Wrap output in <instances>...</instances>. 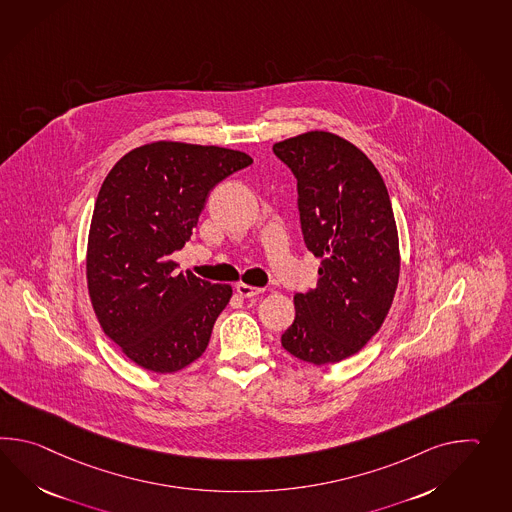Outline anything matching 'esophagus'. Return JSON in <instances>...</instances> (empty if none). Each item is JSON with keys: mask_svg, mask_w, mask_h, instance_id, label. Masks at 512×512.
<instances>
[{"mask_svg": "<svg viewBox=\"0 0 512 512\" xmlns=\"http://www.w3.org/2000/svg\"><path fill=\"white\" fill-rule=\"evenodd\" d=\"M235 290H237V294H239L240 297H255L264 292L262 288H255V286H250V284L246 283L237 284Z\"/></svg>", "mask_w": 512, "mask_h": 512, "instance_id": "esophagus-1", "label": "esophagus"}]
</instances>
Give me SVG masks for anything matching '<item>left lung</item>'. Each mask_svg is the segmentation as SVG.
Returning <instances> with one entry per match:
<instances>
[{"label":"left lung","instance_id":"8db88e82","mask_svg":"<svg viewBox=\"0 0 512 512\" xmlns=\"http://www.w3.org/2000/svg\"><path fill=\"white\" fill-rule=\"evenodd\" d=\"M297 178L308 250L321 259L318 286L296 294L284 349L308 364L358 353L382 327L400 273L397 224L386 183L347 139L312 130L273 145Z\"/></svg>","mask_w":512,"mask_h":512}]
</instances>
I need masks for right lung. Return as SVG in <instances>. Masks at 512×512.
<instances>
[{"instance_id":"1","label":"right lung","mask_w":512,"mask_h":512,"mask_svg":"<svg viewBox=\"0 0 512 512\" xmlns=\"http://www.w3.org/2000/svg\"><path fill=\"white\" fill-rule=\"evenodd\" d=\"M251 163L240 150L156 141L104 178L88 235V292L104 334L139 367L176 373L207 349L233 290L176 272L171 253L191 239L216 183Z\"/></svg>"}]
</instances>
